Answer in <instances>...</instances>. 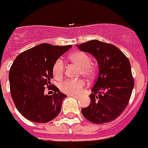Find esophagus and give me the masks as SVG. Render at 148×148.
I'll list each match as a JSON object with an SVG mask.
<instances>
[{
    "label": "esophagus",
    "mask_w": 148,
    "mask_h": 148,
    "mask_svg": "<svg viewBox=\"0 0 148 148\" xmlns=\"http://www.w3.org/2000/svg\"><path fill=\"white\" fill-rule=\"evenodd\" d=\"M69 97H74V98H78V96L75 95H68Z\"/></svg>",
    "instance_id": "obj_1"
}]
</instances>
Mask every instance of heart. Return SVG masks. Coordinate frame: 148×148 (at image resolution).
<instances>
[{"mask_svg":"<svg viewBox=\"0 0 148 148\" xmlns=\"http://www.w3.org/2000/svg\"><path fill=\"white\" fill-rule=\"evenodd\" d=\"M68 58L72 63L80 67L79 74L87 79H92L95 75L96 68L95 64L90 61L87 53L82 51H76L69 54ZM64 74V63L61 59L57 60L53 66V75L56 79H61ZM85 82L81 79L66 80L60 85L61 90L67 95H78L84 89Z\"/></svg>","mask_w":148,"mask_h":148,"instance_id":"b5f03b06","label":"heart"}]
</instances>
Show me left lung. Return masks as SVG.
Here are the masks:
<instances>
[{
    "mask_svg": "<svg viewBox=\"0 0 148 148\" xmlns=\"http://www.w3.org/2000/svg\"><path fill=\"white\" fill-rule=\"evenodd\" d=\"M77 46L95 57L99 65V77L89 95L90 103L82 109V115L96 124L114 120L127 107L134 88L129 60L116 46L98 40Z\"/></svg>",
    "mask_w": 148,
    "mask_h": 148,
    "instance_id": "obj_1",
    "label": "left lung"
}]
</instances>
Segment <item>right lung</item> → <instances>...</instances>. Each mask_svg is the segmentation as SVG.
Segmentation results:
<instances>
[{"mask_svg":"<svg viewBox=\"0 0 148 148\" xmlns=\"http://www.w3.org/2000/svg\"><path fill=\"white\" fill-rule=\"evenodd\" d=\"M72 45H52L42 43L20 53L14 60L9 74L10 93L17 110L28 120L45 123L59 114L66 97L51 86L53 66ZM52 90L45 95V86Z\"/></svg>","mask_w":148,"mask_h":148,"instance_id":"obj_1","label":"right lung"}]
</instances>
